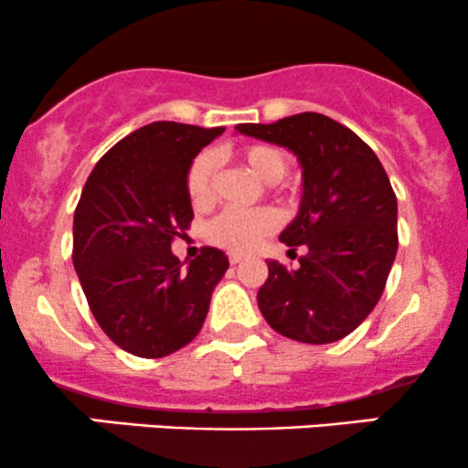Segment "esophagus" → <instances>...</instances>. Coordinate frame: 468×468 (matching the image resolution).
<instances>
[{"label": "esophagus", "instance_id": "esophagus-1", "mask_svg": "<svg viewBox=\"0 0 468 468\" xmlns=\"http://www.w3.org/2000/svg\"><path fill=\"white\" fill-rule=\"evenodd\" d=\"M242 260H244L242 253H230V255H229L230 264H239V261H242Z\"/></svg>", "mask_w": 468, "mask_h": 468}]
</instances>
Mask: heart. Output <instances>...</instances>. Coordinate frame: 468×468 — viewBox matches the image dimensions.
Returning a JSON list of instances; mask_svg holds the SVG:
<instances>
[{"instance_id": "1", "label": "heart", "mask_w": 468, "mask_h": 468, "mask_svg": "<svg viewBox=\"0 0 468 468\" xmlns=\"http://www.w3.org/2000/svg\"><path fill=\"white\" fill-rule=\"evenodd\" d=\"M239 159L261 182L277 186L286 176V155L271 144H250L239 151ZM218 157L213 151H202L193 159L186 173V193L193 207H208L215 197ZM277 226V215L271 208H226L207 226V238L229 250H250Z\"/></svg>"}]
</instances>
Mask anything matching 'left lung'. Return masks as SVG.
Returning a JSON list of instances; mask_svg holds the SVG:
<instances>
[{"mask_svg":"<svg viewBox=\"0 0 468 468\" xmlns=\"http://www.w3.org/2000/svg\"><path fill=\"white\" fill-rule=\"evenodd\" d=\"M235 131L289 148L302 166L300 213L280 239L309 250L292 271L269 261L261 315L291 340H342L376 309L398 253V199L387 171L351 128L320 112Z\"/></svg>","mask_w":468,"mask_h":468,"instance_id":"8db88e82","label":"left lung"}]
</instances>
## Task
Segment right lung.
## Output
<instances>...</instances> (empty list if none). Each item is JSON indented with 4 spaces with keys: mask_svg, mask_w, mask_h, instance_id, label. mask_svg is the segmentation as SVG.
Returning a JSON list of instances; mask_svg holds the SVG:
<instances>
[{
    "mask_svg": "<svg viewBox=\"0 0 468 468\" xmlns=\"http://www.w3.org/2000/svg\"><path fill=\"white\" fill-rule=\"evenodd\" d=\"M222 133L153 122L117 142L84 184L73 219L77 277L101 331L137 357L186 346L229 269L213 246L188 266L171 250L193 219L188 166Z\"/></svg>",
    "mask_w": 468,
    "mask_h": 468,
    "instance_id": "right-lung-1",
    "label": "right lung"
}]
</instances>
